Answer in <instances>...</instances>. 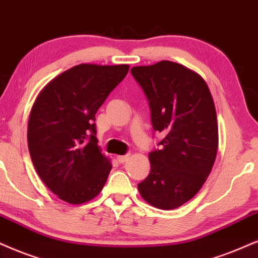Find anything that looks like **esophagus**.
I'll return each instance as SVG.
<instances>
[{
	"mask_svg": "<svg viewBox=\"0 0 258 258\" xmlns=\"http://www.w3.org/2000/svg\"><path fill=\"white\" fill-rule=\"evenodd\" d=\"M127 159H128V155H123V156H116V161L119 163H125Z\"/></svg>",
	"mask_w": 258,
	"mask_h": 258,
	"instance_id": "obj_1",
	"label": "esophagus"
}]
</instances>
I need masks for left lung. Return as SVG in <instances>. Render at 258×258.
<instances>
[{
  "mask_svg": "<svg viewBox=\"0 0 258 258\" xmlns=\"http://www.w3.org/2000/svg\"><path fill=\"white\" fill-rule=\"evenodd\" d=\"M132 76L144 91L155 132L164 138L149 153L151 170L138 184L153 207L172 210L200 190L218 151L217 113L204 78L183 65L162 60L135 67Z\"/></svg>",
  "mask_w": 258,
  "mask_h": 258,
  "instance_id": "1",
  "label": "left lung"
}]
</instances>
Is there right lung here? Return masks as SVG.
<instances>
[{
  "label": "right lung",
  "instance_id": "right-lung-1",
  "mask_svg": "<svg viewBox=\"0 0 258 258\" xmlns=\"http://www.w3.org/2000/svg\"><path fill=\"white\" fill-rule=\"evenodd\" d=\"M128 65L81 64L52 80L28 120V150L39 177L69 204L100 193L112 164L97 145L95 114Z\"/></svg>",
  "mask_w": 258,
  "mask_h": 258
}]
</instances>
